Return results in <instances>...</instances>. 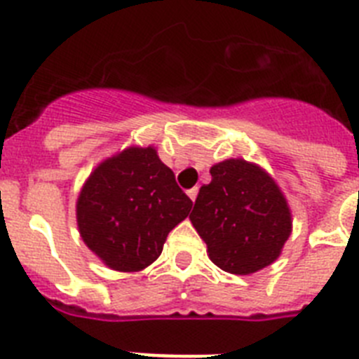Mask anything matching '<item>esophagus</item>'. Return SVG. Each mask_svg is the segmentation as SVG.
<instances>
[{
	"mask_svg": "<svg viewBox=\"0 0 359 359\" xmlns=\"http://www.w3.org/2000/svg\"><path fill=\"white\" fill-rule=\"evenodd\" d=\"M198 192H199L198 187H194V189L187 190V194H189V198L192 199V201H196V198H198Z\"/></svg>",
	"mask_w": 359,
	"mask_h": 359,
	"instance_id": "34e87169",
	"label": "esophagus"
}]
</instances>
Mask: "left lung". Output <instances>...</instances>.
Here are the masks:
<instances>
[{
  "label": "left lung",
  "instance_id": "left-lung-1",
  "mask_svg": "<svg viewBox=\"0 0 359 359\" xmlns=\"http://www.w3.org/2000/svg\"><path fill=\"white\" fill-rule=\"evenodd\" d=\"M190 221L215 266L233 275L266 268L291 233V214L275 182L257 165L226 160L210 169Z\"/></svg>",
  "mask_w": 359,
  "mask_h": 359
}]
</instances>
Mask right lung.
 Returning <instances> with one entry per match:
<instances>
[{
    "label": "right lung",
    "mask_w": 359,
    "mask_h": 359,
    "mask_svg": "<svg viewBox=\"0 0 359 359\" xmlns=\"http://www.w3.org/2000/svg\"><path fill=\"white\" fill-rule=\"evenodd\" d=\"M192 201L152 147L120 152L82 187L77 223L88 248L109 268L140 271L156 261Z\"/></svg>",
    "instance_id": "obj_1"
}]
</instances>
